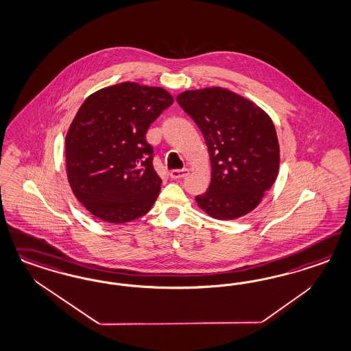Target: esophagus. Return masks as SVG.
<instances>
[{"label": "esophagus", "instance_id": "esophagus-1", "mask_svg": "<svg viewBox=\"0 0 351 351\" xmlns=\"http://www.w3.org/2000/svg\"><path fill=\"white\" fill-rule=\"evenodd\" d=\"M189 174L187 169H173L170 170L169 176L173 180H178V178H183Z\"/></svg>", "mask_w": 351, "mask_h": 351}]
</instances>
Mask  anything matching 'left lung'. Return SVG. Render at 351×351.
Instances as JSON below:
<instances>
[{"instance_id":"1","label":"left lung","mask_w":351,"mask_h":351,"mask_svg":"<svg viewBox=\"0 0 351 351\" xmlns=\"http://www.w3.org/2000/svg\"><path fill=\"white\" fill-rule=\"evenodd\" d=\"M203 133L212 167L197 206L215 219L231 221L254 210L276 181L280 147L270 116L256 103L219 86L177 95Z\"/></svg>"}]
</instances>
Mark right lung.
I'll return each mask as SVG.
<instances>
[{
    "instance_id": "add662e5",
    "label": "right lung",
    "mask_w": 351,
    "mask_h": 351,
    "mask_svg": "<svg viewBox=\"0 0 351 351\" xmlns=\"http://www.w3.org/2000/svg\"><path fill=\"white\" fill-rule=\"evenodd\" d=\"M171 103L162 88L126 81L81 104L66 134V170L72 193L94 217L125 223L156 202L161 178L146 133Z\"/></svg>"
}]
</instances>
